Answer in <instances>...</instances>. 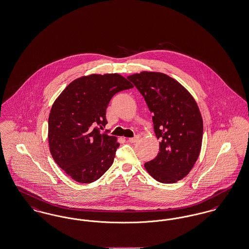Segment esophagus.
<instances>
[{
	"instance_id": "obj_1",
	"label": "esophagus",
	"mask_w": 249,
	"mask_h": 249,
	"mask_svg": "<svg viewBox=\"0 0 249 249\" xmlns=\"http://www.w3.org/2000/svg\"><path fill=\"white\" fill-rule=\"evenodd\" d=\"M139 139H140L139 135H136V136H134V137H132V138H129L128 141L130 142H136Z\"/></svg>"
}]
</instances>
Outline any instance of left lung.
I'll return each mask as SVG.
<instances>
[{"label": "left lung", "instance_id": "obj_1", "mask_svg": "<svg viewBox=\"0 0 249 249\" xmlns=\"http://www.w3.org/2000/svg\"><path fill=\"white\" fill-rule=\"evenodd\" d=\"M153 113L160 152L145 162L147 173L160 183L172 184L189 175L201 152L203 123L190 91L175 78L159 71L128 76Z\"/></svg>", "mask_w": 249, "mask_h": 249}]
</instances>
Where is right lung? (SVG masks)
Here are the masks:
<instances>
[{"mask_svg": "<svg viewBox=\"0 0 249 249\" xmlns=\"http://www.w3.org/2000/svg\"><path fill=\"white\" fill-rule=\"evenodd\" d=\"M133 88L119 73H92L69 84L51 107L48 144L55 162L78 183H91L111 167L118 139L102 132L111 98Z\"/></svg>", "mask_w": 249, "mask_h": 249, "instance_id": "obj_1", "label": "right lung"}]
</instances>
